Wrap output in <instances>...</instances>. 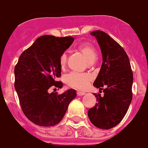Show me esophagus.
<instances>
[{"label": "esophagus", "mask_w": 148, "mask_h": 148, "mask_svg": "<svg viewBox=\"0 0 148 148\" xmlns=\"http://www.w3.org/2000/svg\"><path fill=\"white\" fill-rule=\"evenodd\" d=\"M86 94L85 92H82V91H78L77 92V95L78 96H82Z\"/></svg>", "instance_id": "1"}]
</instances>
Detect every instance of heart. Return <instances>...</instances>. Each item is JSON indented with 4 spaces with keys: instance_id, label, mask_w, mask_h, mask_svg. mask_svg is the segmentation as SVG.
Here are the masks:
<instances>
[{
    "instance_id": "obj_1",
    "label": "heart",
    "mask_w": 148,
    "mask_h": 148,
    "mask_svg": "<svg viewBox=\"0 0 148 148\" xmlns=\"http://www.w3.org/2000/svg\"><path fill=\"white\" fill-rule=\"evenodd\" d=\"M78 50L84 56L86 60L88 62H92L96 60V52L92 45L85 42L79 45L78 47ZM67 56L66 53L61 55L60 58V67L63 69L66 66ZM91 81V76L88 74H81V73H72L66 76V82L69 86L78 89L86 88Z\"/></svg>"
}]
</instances>
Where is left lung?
Wrapping results in <instances>:
<instances>
[{
  "mask_svg": "<svg viewBox=\"0 0 148 148\" xmlns=\"http://www.w3.org/2000/svg\"><path fill=\"white\" fill-rule=\"evenodd\" d=\"M99 43L102 64L93 86L102 90L96 95L97 103L88 111V116L95 127L110 129L125 117L132 100V73L129 59L122 47L101 30L91 33Z\"/></svg>",
  "mask_w": 148,
  "mask_h": 148,
  "instance_id": "8db88e82",
  "label": "left lung"
}]
</instances>
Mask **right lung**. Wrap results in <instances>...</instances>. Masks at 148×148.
<instances>
[{"instance_id": "right-lung-1", "label": "right lung", "mask_w": 148, "mask_h": 148, "mask_svg": "<svg viewBox=\"0 0 148 148\" xmlns=\"http://www.w3.org/2000/svg\"><path fill=\"white\" fill-rule=\"evenodd\" d=\"M74 41L72 36H40L22 53L14 68V87L23 113L29 121L42 127L57 125L76 97L75 89L61 95L49 88L62 87L60 58ZM56 89V88H55Z\"/></svg>"}]
</instances>
